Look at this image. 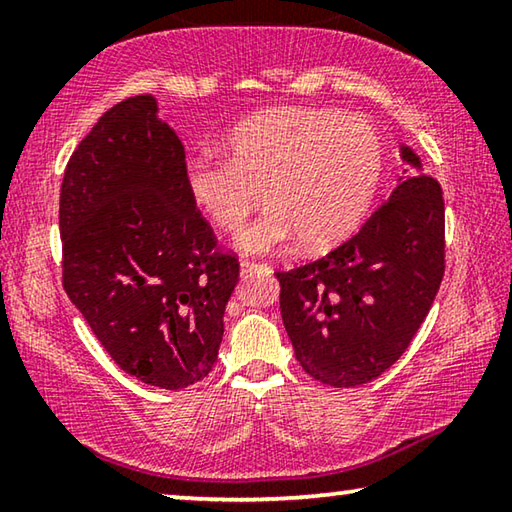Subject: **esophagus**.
<instances>
[{"instance_id":"1","label":"esophagus","mask_w":512,"mask_h":512,"mask_svg":"<svg viewBox=\"0 0 512 512\" xmlns=\"http://www.w3.org/2000/svg\"><path fill=\"white\" fill-rule=\"evenodd\" d=\"M255 271H268L266 264H259V262H248V259H244L241 262V273L248 275V273H255Z\"/></svg>"}]
</instances>
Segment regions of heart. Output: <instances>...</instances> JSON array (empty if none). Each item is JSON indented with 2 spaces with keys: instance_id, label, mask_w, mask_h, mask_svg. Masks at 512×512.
Segmentation results:
<instances>
[{
  "instance_id": "b5f03b06",
  "label": "heart",
  "mask_w": 512,
  "mask_h": 512,
  "mask_svg": "<svg viewBox=\"0 0 512 512\" xmlns=\"http://www.w3.org/2000/svg\"><path fill=\"white\" fill-rule=\"evenodd\" d=\"M225 158L185 164L192 203L223 232H239L259 203L268 210L239 237L248 253L293 239L332 248L357 230L384 171V142L366 117L282 106L241 119L223 137Z\"/></svg>"
}]
</instances>
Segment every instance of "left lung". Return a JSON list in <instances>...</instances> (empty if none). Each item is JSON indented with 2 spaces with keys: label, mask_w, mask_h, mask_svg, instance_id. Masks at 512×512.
I'll list each match as a JSON object with an SVG mask.
<instances>
[{
  "label": "left lung",
  "mask_w": 512,
  "mask_h": 512,
  "mask_svg": "<svg viewBox=\"0 0 512 512\" xmlns=\"http://www.w3.org/2000/svg\"><path fill=\"white\" fill-rule=\"evenodd\" d=\"M397 178L388 201L325 257L277 271L282 323L302 370L334 388L368 384L402 357L445 273V201L422 171Z\"/></svg>",
  "instance_id": "1"
}]
</instances>
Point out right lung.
Masks as SVG:
<instances>
[{
  "label": "right lung",
  "mask_w": 512,
  "mask_h": 512,
  "mask_svg": "<svg viewBox=\"0 0 512 512\" xmlns=\"http://www.w3.org/2000/svg\"><path fill=\"white\" fill-rule=\"evenodd\" d=\"M185 146L140 94L112 106L60 185L63 287L117 366L180 391L210 375L239 259L185 187Z\"/></svg>",
  "instance_id": "1"
}]
</instances>
